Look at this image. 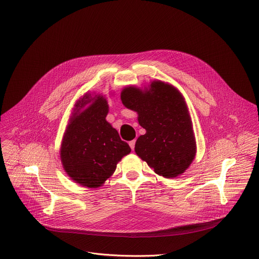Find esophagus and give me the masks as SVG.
<instances>
[{"label": "esophagus", "instance_id": "1", "mask_svg": "<svg viewBox=\"0 0 259 259\" xmlns=\"http://www.w3.org/2000/svg\"><path fill=\"white\" fill-rule=\"evenodd\" d=\"M135 142H137V141H135V140H133V141H130V142H129V146H130V148L132 149V150H134V147H135Z\"/></svg>", "mask_w": 259, "mask_h": 259}]
</instances>
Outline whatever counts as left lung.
Instances as JSON below:
<instances>
[{"mask_svg": "<svg viewBox=\"0 0 259 259\" xmlns=\"http://www.w3.org/2000/svg\"><path fill=\"white\" fill-rule=\"evenodd\" d=\"M120 99L125 107L138 112L140 125L146 129L135 143V153L166 179L184 173L195 157L196 142L182 93L154 80L144 91L126 87Z\"/></svg>", "mask_w": 259, "mask_h": 259, "instance_id": "obj_1", "label": "left lung"}]
</instances>
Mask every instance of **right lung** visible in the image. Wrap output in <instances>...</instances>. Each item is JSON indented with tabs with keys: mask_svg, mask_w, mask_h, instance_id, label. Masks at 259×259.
Instances as JSON below:
<instances>
[{
	"mask_svg": "<svg viewBox=\"0 0 259 259\" xmlns=\"http://www.w3.org/2000/svg\"><path fill=\"white\" fill-rule=\"evenodd\" d=\"M91 102L84 112L79 108ZM108 103L103 95L86 94L76 104V112L67 126L61 147V160L66 173L75 183L101 187L113 174L117 162L130 153L129 145L106 120Z\"/></svg>",
	"mask_w": 259,
	"mask_h": 259,
	"instance_id": "add662e5",
	"label": "right lung"
}]
</instances>
